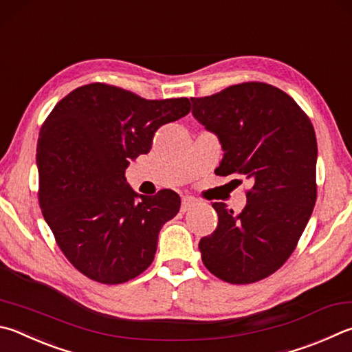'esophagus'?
<instances>
[{
  "instance_id": "esophagus-1",
  "label": "esophagus",
  "mask_w": 352,
  "mask_h": 352,
  "mask_svg": "<svg viewBox=\"0 0 352 352\" xmlns=\"http://www.w3.org/2000/svg\"><path fill=\"white\" fill-rule=\"evenodd\" d=\"M194 204H195V201L192 200V198H190V197H183L182 198V208H180V210H182V212H188V210L192 208Z\"/></svg>"
}]
</instances>
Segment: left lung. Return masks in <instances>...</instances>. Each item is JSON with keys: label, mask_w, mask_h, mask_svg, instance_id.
<instances>
[{"label": "left lung", "mask_w": 352, "mask_h": 352, "mask_svg": "<svg viewBox=\"0 0 352 352\" xmlns=\"http://www.w3.org/2000/svg\"><path fill=\"white\" fill-rule=\"evenodd\" d=\"M190 101L195 120L225 152L215 174L243 175L252 184L239 214L212 203L219 225L198 243L201 260L228 283L258 282L289 258L314 209V127L289 95L266 82H241Z\"/></svg>", "instance_id": "1"}]
</instances>
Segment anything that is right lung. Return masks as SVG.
Returning a JSON list of instances; mask_svg holds the SVG:
<instances>
[{"label":"right lung","instance_id":"add662e5","mask_svg":"<svg viewBox=\"0 0 352 352\" xmlns=\"http://www.w3.org/2000/svg\"><path fill=\"white\" fill-rule=\"evenodd\" d=\"M189 111L188 98L144 100L92 82L66 95L44 121L38 200L63 254L86 277L120 285L154 261L160 229L182 200L170 189L137 194L124 172L151 151L160 127Z\"/></svg>","mask_w":352,"mask_h":352}]
</instances>
